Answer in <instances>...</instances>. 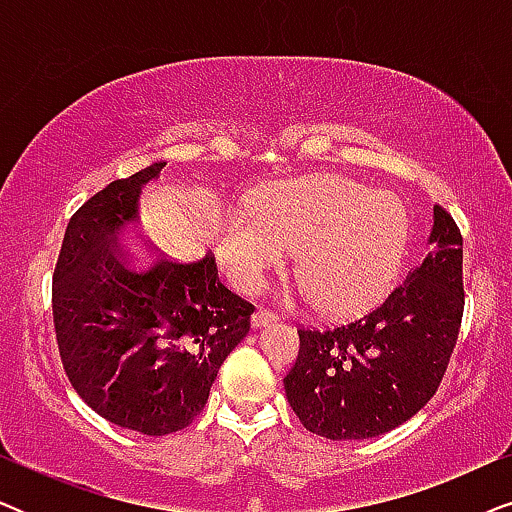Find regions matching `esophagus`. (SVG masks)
Returning a JSON list of instances; mask_svg holds the SVG:
<instances>
[{"label": "esophagus", "instance_id": "obj_1", "mask_svg": "<svg viewBox=\"0 0 512 512\" xmlns=\"http://www.w3.org/2000/svg\"><path fill=\"white\" fill-rule=\"evenodd\" d=\"M277 317L272 314L270 310H265V307H261V310L254 312V317H251V324H254V328H263L268 324H275Z\"/></svg>", "mask_w": 512, "mask_h": 512}]
</instances>
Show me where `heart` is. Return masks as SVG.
<instances>
[{
	"instance_id": "heart-1",
	"label": "heart",
	"mask_w": 512,
	"mask_h": 512,
	"mask_svg": "<svg viewBox=\"0 0 512 512\" xmlns=\"http://www.w3.org/2000/svg\"><path fill=\"white\" fill-rule=\"evenodd\" d=\"M410 240L403 202L340 174L256 193L221 228L219 254L242 291H258L296 251V277L331 317L375 307L401 277Z\"/></svg>"
}]
</instances>
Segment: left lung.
I'll return each mask as SVG.
<instances>
[{"label":"left lung","instance_id":"left-lung-1","mask_svg":"<svg viewBox=\"0 0 512 512\" xmlns=\"http://www.w3.org/2000/svg\"><path fill=\"white\" fill-rule=\"evenodd\" d=\"M429 251L366 317L333 331H298L286 398L307 431L377 438L417 415L443 380L464 314L461 233L433 207Z\"/></svg>","mask_w":512,"mask_h":512}]
</instances>
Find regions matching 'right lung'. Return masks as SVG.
<instances>
[{
	"mask_svg": "<svg viewBox=\"0 0 512 512\" xmlns=\"http://www.w3.org/2000/svg\"><path fill=\"white\" fill-rule=\"evenodd\" d=\"M153 163L111 181L67 223L53 275L65 373L97 415L144 436L186 429L226 356L247 338L254 305L219 282L212 251L179 263L130 261L116 235L139 219Z\"/></svg>",
	"mask_w": 512,
	"mask_h": 512,
	"instance_id": "add662e5",
	"label": "right lung"
}]
</instances>
